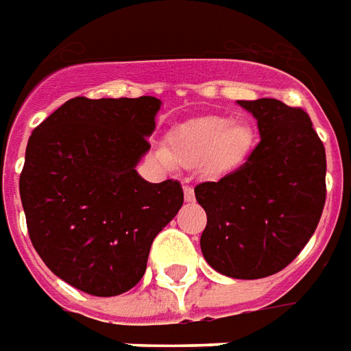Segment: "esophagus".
I'll use <instances>...</instances> for the list:
<instances>
[{
	"label": "esophagus",
	"mask_w": 351,
	"mask_h": 351,
	"mask_svg": "<svg viewBox=\"0 0 351 351\" xmlns=\"http://www.w3.org/2000/svg\"><path fill=\"white\" fill-rule=\"evenodd\" d=\"M183 195H185V200H187V202H193V200H195V189H193L191 185H185V187H183Z\"/></svg>",
	"instance_id": "esophagus-1"
}]
</instances>
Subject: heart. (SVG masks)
<instances>
[{
  "label": "heart",
  "instance_id": "b5f03b06",
  "mask_svg": "<svg viewBox=\"0 0 351 351\" xmlns=\"http://www.w3.org/2000/svg\"><path fill=\"white\" fill-rule=\"evenodd\" d=\"M252 143V132L243 122L226 116H204L176 128L168 137V151L156 152L164 164H199L204 160L210 171L235 168Z\"/></svg>",
  "mask_w": 351,
  "mask_h": 351
}]
</instances>
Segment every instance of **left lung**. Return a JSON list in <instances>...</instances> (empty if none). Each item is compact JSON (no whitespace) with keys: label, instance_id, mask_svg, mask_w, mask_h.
Masks as SVG:
<instances>
[{"label":"left lung","instance_id":"obj_1","mask_svg":"<svg viewBox=\"0 0 351 351\" xmlns=\"http://www.w3.org/2000/svg\"><path fill=\"white\" fill-rule=\"evenodd\" d=\"M239 105L258 120L260 143L235 171L195 187L208 217L200 248L221 275L262 279L285 269L313 235L327 158L306 110L277 99Z\"/></svg>","mask_w":351,"mask_h":351}]
</instances>
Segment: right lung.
Instances as JSON below:
<instances>
[{
  "label": "right lung",
  "instance_id": "1",
  "mask_svg": "<svg viewBox=\"0 0 351 351\" xmlns=\"http://www.w3.org/2000/svg\"><path fill=\"white\" fill-rule=\"evenodd\" d=\"M156 97H74L28 139L19 181L28 235L43 263L93 296L134 289L154 237L183 204L180 181H145Z\"/></svg>",
  "mask_w": 351,
  "mask_h": 351
}]
</instances>
